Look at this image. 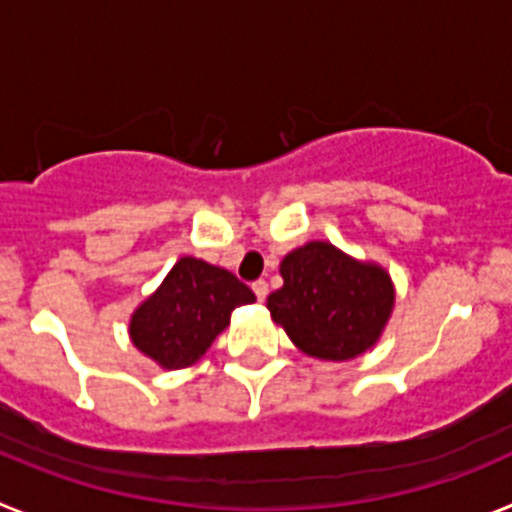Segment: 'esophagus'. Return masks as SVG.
I'll return each mask as SVG.
<instances>
[{"label":"esophagus","instance_id":"1","mask_svg":"<svg viewBox=\"0 0 512 512\" xmlns=\"http://www.w3.org/2000/svg\"><path fill=\"white\" fill-rule=\"evenodd\" d=\"M253 295L259 297V302H264L266 295H269V284H266L264 279H259V282H253Z\"/></svg>","mask_w":512,"mask_h":512}]
</instances>
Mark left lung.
Instances as JSON below:
<instances>
[{"label":"left lung","instance_id":"left-lung-1","mask_svg":"<svg viewBox=\"0 0 512 512\" xmlns=\"http://www.w3.org/2000/svg\"><path fill=\"white\" fill-rule=\"evenodd\" d=\"M279 271L284 284L266 307L307 356L348 361L379 341L395 305V287L382 266L312 241L287 253Z\"/></svg>","mask_w":512,"mask_h":512}]
</instances>
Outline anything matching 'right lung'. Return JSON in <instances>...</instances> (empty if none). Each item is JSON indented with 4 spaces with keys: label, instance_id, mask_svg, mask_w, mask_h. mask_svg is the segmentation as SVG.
Wrapping results in <instances>:
<instances>
[{
    "label": "right lung",
    "instance_id": "obj_1",
    "mask_svg": "<svg viewBox=\"0 0 512 512\" xmlns=\"http://www.w3.org/2000/svg\"><path fill=\"white\" fill-rule=\"evenodd\" d=\"M256 300L251 289L202 259L184 256L130 318L135 348L164 369H184L205 356L228 328L230 312Z\"/></svg>",
    "mask_w": 512,
    "mask_h": 512
}]
</instances>
